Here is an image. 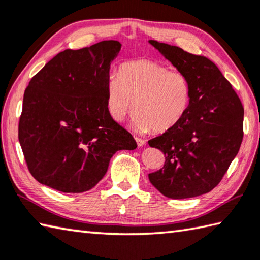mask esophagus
Returning a JSON list of instances; mask_svg holds the SVG:
<instances>
[{
    "mask_svg": "<svg viewBox=\"0 0 260 260\" xmlns=\"http://www.w3.org/2000/svg\"><path fill=\"white\" fill-rule=\"evenodd\" d=\"M135 141H136V144H138L139 146H143L145 144V141L143 139L136 138V136H135Z\"/></svg>",
    "mask_w": 260,
    "mask_h": 260,
    "instance_id": "1",
    "label": "esophagus"
}]
</instances>
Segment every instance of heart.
I'll list each match as a JSON object with an SVG mask.
<instances>
[{"label": "heart", "mask_w": 260, "mask_h": 260, "mask_svg": "<svg viewBox=\"0 0 260 260\" xmlns=\"http://www.w3.org/2000/svg\"><path fill=\"white\" fill-rule=\"evenodd\" d=\"M107 108L114 120L121 122L135 107L132 118L139 132H166L181 121L191 103L192 87L179 70L155 61L140 59L122 63L119 75L106 83Z\"/></svg>", "instance_id": "obj_1"}]
</instances>
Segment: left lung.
Segmentation results:
<instances>
[{
    "label": "left lung",
    "instance_id": "1",
    "mask_svg": "<svg viewBox=\"0 0 260 260\" xmlns=\"http://www.w3.org/2000/svg\"><path fill=\"white\" fill-rule=\"evenodd\" d=\"M191 83L188 110L173 128L149 141L161 150L165 165L149 181L165 197L186 199L218 185L243 139L242 103L232 85L208 58L150 40Z\"/></svg>",
    "mask_w": 260,
    "mask_h": 260
}]
</instances>
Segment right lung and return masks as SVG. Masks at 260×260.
Masks as SVG:
<instances>
[{
  "label": "right lung",
  "mask_w": 260,
  "mask_h": 260,
  "mask_svg": "<svg viewBox=\"0 0 260 260\" xmlns=\"http://www.w3.org/2000/svg\"><path fill=\"white\" fill-rule=\"evenodd\" d=\"M118 41L64 50L51 59L23 94L19 142L36 181L64 193L91 190L118 150L136 142L112 119L106 83L119 54Z\"/></svg>",
  "instance_id": "right-lung-1"
}]
</instances>
